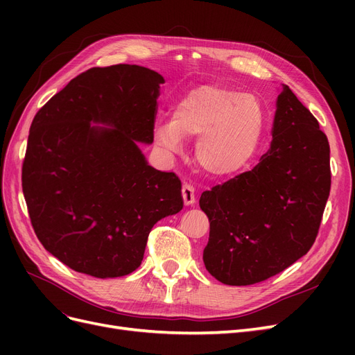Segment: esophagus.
<instances>
[{"label": "esophagus", "mask_w": 355, "mask_h": 355, "mask_svg": "<svg viewBox=\"0 0 355 355\" xmlns=\"http://www.w3.org/2000/svg\"><path fill=\"white\" fill-rule=\"evenodd\" d=\"M182 197H184V202L187 206H192L196 202V191L189 184H185L182 187Z\"/></svg>", "instance_id": "1"}]
</instances>
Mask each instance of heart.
Listing matches in <instances>:
<instances>
[{
	"instance_id": "1",
	"label": "heart",
	"mask_w": 355,
	"mask_h": 355,
	"mask_svg": "<svg viewBox=\"0 0 355 355\" xmlns=\"http://www.w3.org/2000/svg\"><path fill=\"white\" fill-rule=\"evenodd\" d=\"M266 125L262 101L222 84H204L188 92L171 111V121L155 128L157 142L179 151L184 137L200 136L197 163L206 173H237L259 149Z\"/></svg>"
}]
</instances>
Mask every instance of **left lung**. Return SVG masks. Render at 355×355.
Instances as JSON below:
<instances>
[{"label":"left lung","instance_id":"obj_1","mask_svg":"<svg viewBox=\"0 0 355 355\" xmlns=\"http://www.w3.org/2000/svg\"><path fill=\"white\" fill-rule=\"evenodd\" d=\"M331 184L330 146L315 116L283 84L272 142L259 164L204 191L206 270L223 284L280 274L313 247Z\"/></svg>","mask_w":355,"mask_h":355}]
</instances>
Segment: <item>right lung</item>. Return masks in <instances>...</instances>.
Segmentation results:
<instances>
[{"label": "right lung", "instance_id": "obj_1", "mask_svg": "<svg viewBox=\"0 0 355 355\" xmlns=\"http://www.w3.org/2000/svg\"><path fill=\"white\" fill-rule=\"evenodd\" d=\"M163 83L139 65L92 68L32 120L22 166L31 223L44 249L73 271L133 272L154 225L184 207L180 179L148 166L137 146L154 141Z\"/></svg>", "mask_w": 355, "mask_h": 355}]
</instances>
